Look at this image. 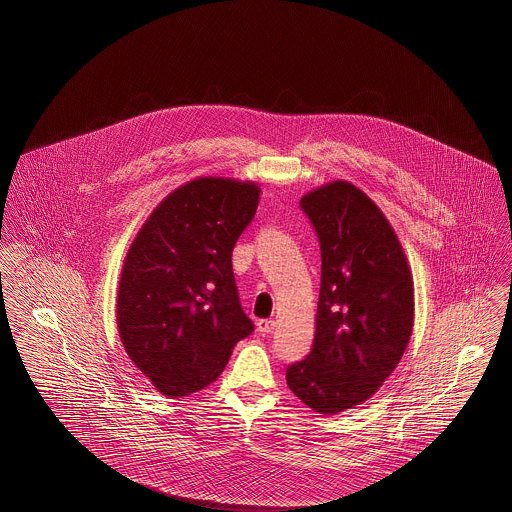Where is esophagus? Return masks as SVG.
Instances as JSON below:
<instances>
[{"instance_id": "1", "label": "esophagus", "mask_w": 512, "mask_h": 512, "mask_svg": "<svg viewBox=\"0 0 512 512\" xmlns=\"http://www.w3.org/2000/svg\"><path fill=\"white\" fill-rule=\"evenodd\" d=\"M274 326H276L274 320H259V322H257V330H259L263 336L270 334V332L274 330Z\"/></svg>"}]
</instances>
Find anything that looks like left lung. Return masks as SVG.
Masks as SVG:
<instances>
[{"mask_svg": "<svg viewBox=\"0 0 512 512\" xmlns=\"http://www.w3.org/2000/svg\"><path fill=\"white\" fill-rule=\"evenodd\" d=\"M320 244V295L311 353L286 370L313 411L338 414L372 397L413 332L411 268L390 222L349 182L301 197Z\"/></svg>", "mask_w": 512, "mask_h": 512, "instance_id": "left-lung-1", "label": "left lung"}]
</instances>
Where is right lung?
Returning a JSON list of instances; mask_svg holds the SVG:
<instances>
[{"label":"right lung","mask_w":512,"mask_h":512,"mask_svg":"<svg viewBox=\"0 0 512 512\" xmlns=\"http://www.w3.org/2000/svg\"><path fill=\"white\" fill-rule=\"evenodd\" d=\"M259 194L255 182L195 178L157 205L126 253L119 334L130 361L163 395L207 388L253 332L232 249L255 217Z\"/></svg>","instance_id":"obj_1"}]
</instances>
